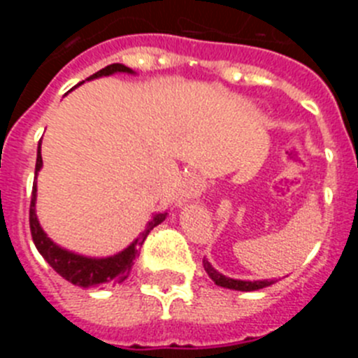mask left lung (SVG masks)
Wrapping results in <instances>:
<instances>
[{
	"label": "left lung",
	"instance_id": "obj_1",
	"mask_svg": "<svg viewBox=\"0 0 358 358\" xmlns=\"http://www.w3.org/2000/svg\"><path fill=\"white\" fill-rule=\"evenodd\" d=\"M204 264V271L208 273V276L215 281V285L224 287V289H233V290H242V292H252V290H260L265 289V287L273 285L274 280H260V281H243V280H233V278H227L224 274H220L218 271H215L211 267L210 262L204 258L202 260Z\"/></svg>",
	"mask_w": 358,
	"mask_h": 358
}]
</instances>
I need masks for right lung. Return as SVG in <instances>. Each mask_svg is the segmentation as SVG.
I'll list each match as a JSON object with an SVG mask.
<instances>
[{
  "label": "right lung",
  "instance_id": "1",
  "mask_svg": "<svg viewBox=\"0 0 358 358\" xmlns=\"http://www.w3.org/2000/svg\"><path fill=\"white\" fill-rule=\"evenodd\" d=\"M113 73H134V71L123 64H109L103 69H100V71L94 73V75H91L90 78H85V80H93V78H98V77H109V75H113ZM41 166H43V156H41V141H39V147H37V161H36V179ZM36 199H37V185H34V188H31V202H30V231H31V238H34L37 251L43 255L44 260L48 262L50 267H52L57 274H61L64 280H68L69 283H73V285L84 287V289H87V287L102 285V283H110V281H118L120 283V281L127 280L136 258L140 256L141 245H143L148 233H150L156 226H159L164 218H166V213L154 215L150 222L145 226L143 233H140V236H138V238H136L127 249H123L122 252H118V255L107 256V258H90V256L75 255V252L68 251V249L59 248L55 242H52V240L48 238V235L44 233L39 220H37Z\"/></svg>",
  "mask_w": 358,
  "mask_h": 358
}]
</instances>
